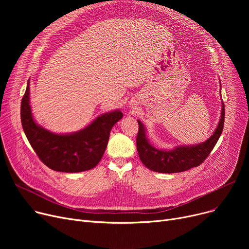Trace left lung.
<instances>
[{
	"label": "left lung",
	"mask_w": 249,
	"mask_h": 249,
	"mask_svg": "<svg viewBox=\"0 0 249 249\" xmlns=\"http://www.w3.org/2000/svg\"><path fill=\"white\" fill-rule=\"evenodd\" d=\"M225 120L224 103L222 102V112L219 124L213 135L203 143L193 146H178L173 150H161L153 147L148 142L145 129L138 120V133L136 144L139 159L142 163L153 172L173 174L186 172L192 167L200 165L211 153L212 149L223 131Z\"/></svg>",
	"instance_id": "1"
}]
</instances>
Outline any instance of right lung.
Returning a JSON list of instances; mask_svg holds the SVG:
<instances>
[{"instance_id":"1","label":"right lung","mask_w":249,"mask_h":249,"mask_svg":"<svg viewBox=\"0 0 249 249\" xmlns=\"http://www.w3.org/2000/svg\"><path fill=\"white\" fill-rule=\"evenodd\" d=\"M29 94L28 82L21 102V122L39 160L49 168L62 173H80L95 167L106 150L112 127L123 117L122 112L116 110L103 114L72 134H54L35 123Z\"/></svg>"}]
</instances>
